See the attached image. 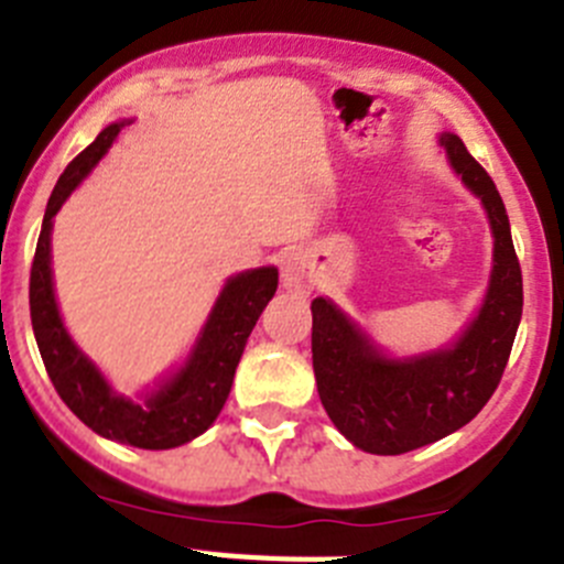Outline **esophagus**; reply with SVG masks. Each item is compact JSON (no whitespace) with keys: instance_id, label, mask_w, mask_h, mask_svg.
I'll list each match as a JSON object with an SVG mask.
<instances>
[{"instance_id":"1","label":"esophagus","mask_w":564,"mask_h":564,"mask_svg":"<svg viewBox=\"0 0 564 564\" xmlns=\"http://www.w3.org/2000/svg\"><path fill=\"white\" fill-rule=\"evenodd\" d=\"M282 285L288 291H307L311 288V268L302 253H291L282 259Z\"/></svg>"}]
</instances>
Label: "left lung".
I'll use <instances>...</instances> for the list:
<instances>
[{
    "label": "left lung",
    "mask_w": 564,
    "mask_h": 564,
    "mask_svg": "<svg viewBox=\"0 0 564 564\" xmlns=\"http://www.w3.org/2000/svg\"><path fill=\"white\" fill-rule=\"evenodd\" d=\"M441 147L480 197L495 234V268L475 322L446 350L390 358L330 299L311 305L322 406L336 430L370 455H403L466 426L495 395L520 327L522 271L500 192L457 134L443 132Z\"/></svg>",
    "instance_id": "obj_1"
}]
</instances>
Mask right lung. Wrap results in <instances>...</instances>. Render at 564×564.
<instances>
[{
    "label": "right lung",
    "instance_id": "right-lung-1",
    "mask_svg": "<svg viewBox=\"0 0 564 564\" xmlns=\"http://www.w3.org/2000/svg\"><path fill=\"white\" fill-rule=\"evenodd\" d=\"M121 129L123 121L109 123L96 141L69 161L50 194L36 257L30 268V322L36 333L44 370L78 421L87 423L101 437L138 449H174L203 435L220 415L248 336L257 325L259 313L265 311L276 293L279 271L268 265L228 279L217 296V305L208 313L192 356L181 370L169 376L143 403L115 395L96 364L78 350L62 325L56 293H53V271H50V231L62 203L107 154Z\"/></svg>",
    "mask_w": 564,
    "mask_h": 564
}]
</instances>
